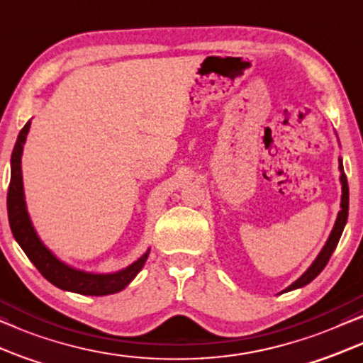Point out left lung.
<instances>
[{"label":"left lung","instance_id":"obj_1","mask_svg":"<svg viewBox=\"0 0 363 363\" xmlns=\"http://www.w3.org/2000/svg\"><path fill=\"white\" fill-rule=\"evenodd\" d=\"M339 169H340V182H342V201H340V211H339V216H337L335 225H333L325 245H323L320 254L317 255V259L313 260L311 267H308L306 272L296 280V282L291 284V286L282 292L294 291V289H301L303 286H307V284H311L312 280L322 272L323 267H325L328 262V259H330V255L333 254V250H335L337 244H339L340 235L342 232H344V227L347 224V217H349V184H347V176L344 172V166H342V159H339Z\"/></svg>","mask_w":363,"mask_h":363}]
</instances>
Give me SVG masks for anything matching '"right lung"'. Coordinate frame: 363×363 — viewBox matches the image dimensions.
Wrapping results in <instances>:
<instances>
[{"mask_svg": "<svg viewBox=\"0 0 363 363\" xmlns=\"http://www.w3.org/2000/svg\"><path fill=\"white\" fill-rule=\"evenodd\" d=\"M30 125L31 121H28L19 131L11 154V179H9L6 204L9 227H11L14 239H16L19 247L24 250V254L28 255V259L40 270L43 277L50 280L52 286L62 289V291L83 294V296H109V294L123 291L124 287L131 284V280L139 274V270L144 267V262L147 260L151 249H147L136 262L128 265L119 272L93 274L77 270L65 264L38 238L26 209L21 174V154L24 143H26V136L30 133Z\"/></svg>", "mask_w": 363, "mask_h": 363, "instance_id": "add662e5", "label": "right lung"}]
</instances>
